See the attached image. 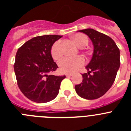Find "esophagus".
Returning a JSON list of instances; mask_svg holds the SVG:
<instances>
[{
    "label": "esophagus",
    "instance_id": "esophagus-1",
    "mask_svg": "<svg viewBox=\"0 0 131 131\" xmlns=\"http://www.w3.org/2000/svg\"><path fill=\"white\" fill-rule=\"evenodd\" d=\"M72 75L73 74H71V73H66V77H71Z\"/></svg>",
    "mask_w": 131,
    "mask_h": 131
}]
</instances>
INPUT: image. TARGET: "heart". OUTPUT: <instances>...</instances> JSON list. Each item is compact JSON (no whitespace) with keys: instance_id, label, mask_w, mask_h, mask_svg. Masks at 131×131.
Masks as SVG:
<instances>
[{"instance_id":"1","label":"heart","mask_w":131,"mask_h":131,"mask_svg":"<svg viewBox=\"0 0 131 131\" xmlns=\"http://www.w3.org/2000/svg\"><path fill=\"white\" fill-rule=\"evenodd\" d=\"M71 39L74 43L79 48H84L88 45L89 39L87 37L81 33H77L71 37ZM51 55L55 60H58L62 56L61 42L58 40L54 43L51 48ZM84 63V59L82 57H77L75 58H65L59 62L60 71L64 73H72L75 72Z\"/></svg>"}]
</instances>
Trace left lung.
Listing matches in <instances>:
<instances>
[{"label": "left lung", "instance_id": "1", "mask_svg": "<svg viewBox=\"0 0 131 131\" xmlns=\"http://www.w3.org/2000/svg\"><path fill=\"white\" fill-rule=\"evenodd\" d=\"M90 38L93 45L92 57L82 74L83 81L75 86L77 94L86 100L102 96L112 86L120 67V52L109 36L92 29L80 30ZM92 74L90 75V73Z\"/></svg>", "mask_w": 131, "mask_h": 131}]
</instances>
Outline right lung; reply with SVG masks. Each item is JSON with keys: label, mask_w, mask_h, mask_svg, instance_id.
Segmentation results:
<instances>
[{"label": "right lung", "mask_w": 131, "mask_h": 131, "mask_svg": "<svg viewBox=\"0 0 131 131\" xmlns=\"http://www.w3.org/2000/svg\"><path fill=\"white\" fill-rule=\"evenodd\" d=\"M62 35H48L30 39L18 50L14 66L20 91L31 101L46 103L59 93L66 76L48 75L58 67L51 55V48Z\"/></svg>", "instance_id": "right-lung-1"}]
</instances>
